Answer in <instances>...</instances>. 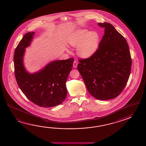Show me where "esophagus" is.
Masks as SVG:
<instances>
[{"label": "esophagus", "instance_id": "esophagus-1", "mask_svg": "<svg viewBox=\"0 0 146 146\" xmlns=\"http://www.w3.org/2000/svg\"><path fill=\"white\" fill-rule=\"evenodd\" d=\"M78 65V62H76V61H74V63H73V67H74V68H76L77 67Z\"/></svg>", "mask_w": 146, "mask_h": 146}]
</instances>
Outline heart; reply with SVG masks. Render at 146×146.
Masks as SVG:
<instances>
[{"mask_svg":"<svg viewBox=\"0 0 146 146\" xmlns=\"http://www.w3.org/2000/svg\"><path fill=\"white\" fill-rule=\"evenodd\" d=\"M67 42L72 46H77V53L80 57L89 58L94 55L99 48V35L96 31L78 29L69 34Z\"/></svg>","mask_w":146,"mask_h":146,"instance_id":"b5f03b06","label":"heart"}]
</instances>
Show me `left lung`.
Wrapping results in <instances>:
<instances>
[{
  "label": "left lung",
  "mask_w": 146,
  "mask_h": 146,
  "mask_svg": "<svg viewBox=\"0 0 146 146\" xmlns=\"http://www.w3.org/2000/svg\"><path fill=\"white\" fill-rule=\"evenodd\" d=\"M104 35L95 54L79 59L78 70L91 96L96 99L115 98L121 93L130 76L131 59L129 46L111 24L98 23Z\"/></svg>",
  "instance_id": "obj_1"
}]
</instances>
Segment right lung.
Returning <instances> with one entry per match:
<instances>
[{
    "mask_svg": "<svg viewBox=\"0 0 146 146\" xmlns=\"http://www.w3.org/2000/svg\"><path fill=\"white\" fill-rule=\"evenodd\" d=\"M34 33L25 34L16 47L13 57L16 80L22 92L36 105L43 108L58 106L67 96L66 83L74 59L53 60L37 72H28L23 58L25 48L31 45Z\"/></svg>",
    "mask_w": 146,
    "mask_h": 146,
    "instance_id": "1",
    "label": "right lung"
}]
</instances>
